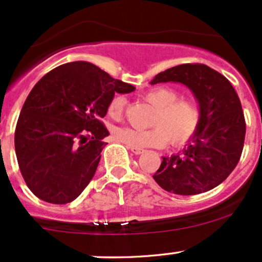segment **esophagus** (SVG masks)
I'll list each match as a JSON object with an SVG mask.
<instances>
[{
  "mask_svg": "<svg viewBox=\"0 0 262 262\" xmlns=\"http://www.w3.org/2000/svg\"><path fill=\"white\" fill-rule=\"evenodd\" d=\"M128 149H130L135 155H140V154H142L145 151L144 149H140V147H134V146H128Z\"/></svg>",
  "mask_w": 262,
  "mask_h": 262,
  "instance_id": "34e87169",
  "label": "esophagus"
}]
</instances>
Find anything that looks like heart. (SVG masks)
<instances>
[{"instance_id": "b5f03b06", "label": "heart", "mask_w": 262, "mask_h": 262, "mask_svg": "<svg viewBox=\"0 0 262 262\" xmlns=\"http://www.w3.org/2000/svg\"><path fill=\"white\" fill-rule=\"evenodd\" d=\"M179 93L169 87H158L145 92L142 99L154 107L150 126L146 130L132 127H116V141L134 147H158L168 140L171 145H182L193 137L201 123V111L195 102L178 98ZM126 99L115 96L107 106V115L113 120L122 116Z\"/></svg>"}]
</instances>
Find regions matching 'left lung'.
<instances>
[{
  "label": "left lung",
  "mask_w": 262,
  "mask_h": 262,
  "mask_svg": "<svg viewBox=\"0 0 262 262\" xmlns=\"http://www.w3.org/2000/svg\"><path fill=\"white\" fill-rule=\"evenodd\" d=\"M182 83L198 102L201 123L187 146L163 156L152 178L164 190L180 195L204 193L233 171L244 149L246 123L230 80L204 64H182L155 75L150 84Z\"/></svg>",
  "instance_id": "obj_1"
}]
</instances>
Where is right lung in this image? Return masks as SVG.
<instances>
[{
    "instance_id": "1",
    "label": "right lung",
    "mask_w": 262,
    "mask_h": 262,
    "mask_svg": "<svg viewBox=\"0 0 262 262\" xmlns=\"http://www.w3.org/2000/svg\"><path fill=\"white\" fill-rule=\"evenodd\" d=\"M134 85L88 61L56 67L35 84L21 110L15 150L24 180L37 198L74 201L97 170L110 132L101 122L115 93Z\"/></svg>"
}]
</instances>
